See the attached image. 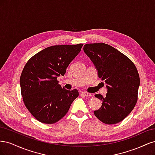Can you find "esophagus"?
I'll return each mask as SVG.
<instances>
[{"label":"esophagus","instance_id":"34e87169","mask_svg":"<svg viewBox=\"0 0 155 155\" xmlns=\"http://www.w3.org/2000/svg\"><path fill=\"white\" fill-rule=\"evenodd\" d=\"M82 94H83V96H86V97H91V96H92L91 94L88 93V92H82Z\"/></svg>","mask_w":155,"mask_h":155}]
</instances>
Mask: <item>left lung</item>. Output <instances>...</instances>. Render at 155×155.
<instances>
[{"mask_svg":"<svg viewBox=\"0 0 155 155\" xmlns=\"http://www.w3.org/2000/svg\"><path fill=\"white\" fill-rule=\"evenodd\" d=\"M83 50L94 64L98 76L107 85L105 97L95 95L102 105L94 110V115L106 124L120 122L138 100L140 77L137 67L128 57L107 44H86Z\"/></svg>","mask_w":155,"mask_h":155,"instance_id":"left-lung-1","label":"left lung"}]
</instances>
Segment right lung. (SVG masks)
Here are the masks:
<instances>
[{
    "instance_id": "obj_1",
    "label": "right lung",
    "mask_w": 155,
    "mask_h": 155,
    "mask_svg": "<svg viewBox=\"0 0 155 155\" xmlns=\"http://www.w3.org/2000/svg\"><path fill=\"white\" fill-rule=\"evenodd\" d=\"M83 45L49 46L32 56L26 63L20 78L21 95L27 109L40 122H58L78 97L77 89L68 91L62 88L58 77L64 76Z\"/></svg>"
}]
</instances>
